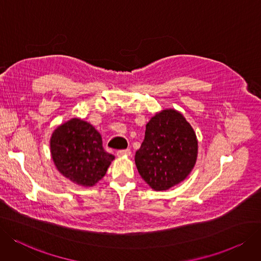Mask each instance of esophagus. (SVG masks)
Returning <instances> with one entry per match:
<instances>
[{"label":"esophagus","instance_id":"obj_1","mask_svg":"<svg viewBox=\"0 0 261 261\" xmlns=\"http://www.w3.org/2000/svg\"><path fill=\"white\" fill-rule=\"evenodd\" d=\"M130 150L129 149H125V150H119L117 152V155L119 156V158H121V156H129L130 155Z\"/></svg>","mask_w":261,"mask_h":261}]
</instances>
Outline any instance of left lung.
I'll use <instances>...</instances> for the list:
<instances>
[{"label":"left lung","mask_w":261,"mask_h":261,"mask_svg":"<svg viewBox=\"0 0 261 261\" xmlns=\"http://www.w3.org/2000/svg\"><path fill=\"white\" fill-rule=\"evenodd\" d=\"M197 151L196 134L190 123L180 112L166 109L147 124L135 163L141 178L153 190L166 191L190 174Z\"/></svg>","instance_id":"1"}]
</instances>
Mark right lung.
Listing matches in <instances>:
<instances>
[{
	"label": "right lung",
	"mask_w": 261,
	"mask_h": 261,
	"mask_svg": "<svg viewBox=\"0 0 261 261\" xmlns=\"http://www.w3.org/2000/svg\"><path fill=\"white\" fill-rule=\"evenodd\" d=\"M50 149L58 170L83 186L97 183L114 160L103 150L100 134L80 119H71L59 126L51 136Z\"/></svg>",
	"instance_id": "right-lung-1"
}]
</instances>
